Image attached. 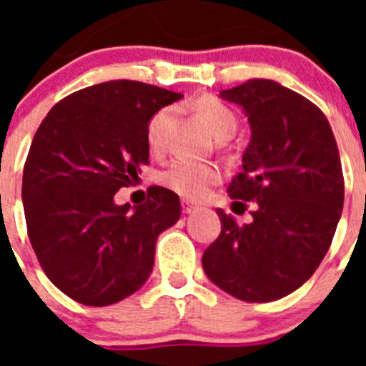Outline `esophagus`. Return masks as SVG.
Returning <instances> with one entry per match:
<instances>
[{
	"mask_svg": "<svg viewBox=\"0 0 366 366\" xmlns=\"http://www.w3.org/2000/svg\"><path fill=\"white\" fill-rule=\"evenodd\" d=\"M181 205H183V212H185V214H190V212H194L196 209H198V207L194 205V203L187 202V199H183V203H181Z\"/></svg>",
	"mask_w": 366,
	"mask_h": 366,
	"instance_id": "1",
	"label": "esophagus"
}]
</instances>
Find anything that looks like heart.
<instances>
[{
	"label": "heart",
	"instance_id": "b5f03b06",
	"mask_svg": "<svg viewBox=\"0 0 366 366\" xmlns=\"http://www.w3.org/2000/svg\"><path fill=\"white\" fill-rule=\"evenodd\" d=\"M207 128L214 134V137L234 134L236 117L231 108L223 104L214 97H203L194 104ZM172 121V109L161 108L154 113L147 126L148 147L154 152H161L167 147V132ZM222 181V168L212 163H199V161L176 157L159 172V183L183 198L202 199L211 192L214 185Z\"/></svg>",
	"mask_w": 366,
	"mask_h": 366
}]
</instances>
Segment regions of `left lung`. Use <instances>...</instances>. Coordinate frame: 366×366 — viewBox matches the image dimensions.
I'll return each instance as SVG.
<instances>
[{
	"label": "left lung",
	"mask_w": 366,
	"mask_h": 366,
	"mask_svg": "<svg viewBox=\"0 0 366 366\" xmlns=\"http://www.w3.org/2000/svg\"><path fill=\"white\" fill-rule=\"evenodd\" d=\"M222 99L240 104L251 124L242 172L227 192L257 209L244 225L218 209L222 232L202 264L229 295L271 302L302 286L334 240L345 202L337 143L312 100L273 80L251 79Z\"/></svg>",
	"instance_id": "obj_1"
}]
</instances>
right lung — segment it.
<instances>
[{
    "mask_svg": "<svg viewBox=\"0 0 366 366\" xmlns=\"http://www.w3.org/2000/svg\"><path fill=\"white\" fill-rule=\"evenodd\" d=\"M181 97L109 80L56 102L34 134L21 185L27 234L47 279L76 302L109 306L137 292L157 236L179 219V198L164 187L134 209L113 196L148 164L152 115Z\"/></svg>",
    "mask_w": 366,
    "mask_h": 366,
    "instance_id": "right-lung-1",
    "label": "right lung"
}]
</instances>
